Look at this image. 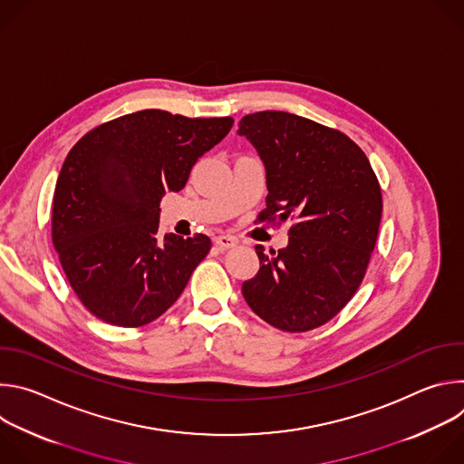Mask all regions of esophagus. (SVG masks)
<instances>
[{
  "instance_id": "obj_1",
  "label": "esophagus",
  "mask_w": 464,
  "mask_h": 464,
  "mask_svg": "<svg viewBox=\"0 0 464 464\" xmlns=\"http://www.w3.org/2000/svg\"><path fill=\"white\" fill-rule=\"evenodd\" d=\"M237 238L235 237H231V235H218L217 238H215V244L220 247V249H229V247H233V246H237Z\"/></svg>"
}]
</instances>
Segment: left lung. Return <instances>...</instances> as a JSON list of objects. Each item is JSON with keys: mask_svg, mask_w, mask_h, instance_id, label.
Wrapping results in <instances>:
<instances>
[{"mask_svg": "<svg viewBox=\"0 0 464 464\" xmlns=\"http://www.w3.org/2000/svg\"><path fill=\"white\" fill-rule=\"evenodd\" d=\"M266 167V209L258 222H292L288 246L264 253L242 283L249 308L285 333L333 319L360 288L382 218V188L363 150L343 131L288 111L240 119Z\"/></svg>", "mask_w": 464, "mask_h": 464, "instance_id": "left-lung-1", "label": "left lung"}]
</instances>
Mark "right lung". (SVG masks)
Here are the masks:
<instances>
[{
  "mask_svg": "<svg viewBox=\"0 0 464 464\" xmlns=\"http://www.w3.org/2000/svg\"><path fill=\"white\" fill-rule=\"evenodd\" d=\"M233 117L141 110L82 136L56 179L51 238L81 303L101 321L136 328L181 295L211 249L208 235L158 240L165 190H181L192 165L220 143Z\"/></svg>",
  "mask_w": 464,
  "mask_h": 464,
  "instance_id": "obj_1",
  "label": "right lung"
}]
</instances>
